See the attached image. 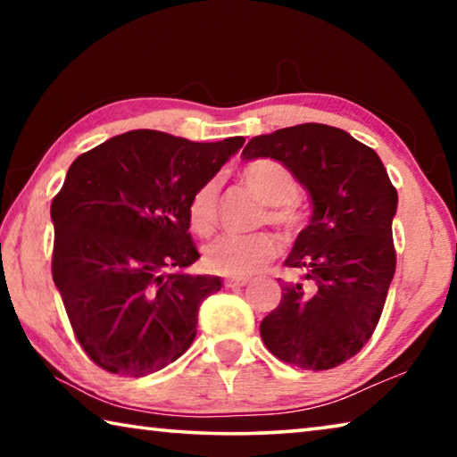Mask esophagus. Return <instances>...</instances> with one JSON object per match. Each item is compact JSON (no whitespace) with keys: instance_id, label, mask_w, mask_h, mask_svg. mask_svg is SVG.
Listing matches in <instances>:
<instances>
[{"instance_id":"esophagus-1","label":"esophagus","mask_w":457,"mask_h":457,"mask_svg":"<svg viewBox=\"0 0 457 457\" xmlns=\"http://www.w3.org/2000/svg\"><path fill=\"white\" fill-rule=\"evenodd\" d=\"M245 284H247V280H244V278H228V280L223 282L226 288H244Z\"/></svg>"}]
</instances>
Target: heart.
I'll list each match as a JSON object with an SVG mask.
<instances>
[{
    "label": "heart",
    "instance_id": "obj_1",
    "mask_svg": "<svg viewBox=\"0 0 457 457\" xmlns=\"http://www.w3.org/2000/svg\"><path fill=\"white\" fill-rule=\"evenodd\" d=\"M242 183L266 204V220L282 234L292 236L300 223V213L292 201L298 195L296 177L286 165L272 159H258L242 169ZM220 181L201 185L189 201V226L197 236H210L218 226ZM280 252V242L270 231L247 236H221L205 245L204 266L207 272L229 278L260 274Z\"/></svg>",
    "mask_w": 457,
    "mask_h": 457
}]
</instances>
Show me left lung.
<instances>
[{
    "mask_svg": "<svg viewBox=\"0 0 457 457\" xmlns=\"http://www.w3.org/2000/svg\"><path fill=\"white\" fill-rule=\"evenodd\" d=\"M245 161H280L311 193L312 218L284 266L282 300L260 324L268 351L288 365L327 370L375 332L395 274L397 189L378 154L346 130L304 125L253 137Z\"/></svg>",
    "mask_w": 457,
    "mask_h": 457,
    "instance_id": "obj_1",
    "label": "left lung"
}]
</instances>
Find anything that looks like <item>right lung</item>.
Here are the masks:
<instances>
[{
  "label": "right lung",
  "instance_id": "obj_1",
  "mask_svg": "<svg viewBox=\"0 0 457 457\" xmlns=\"http://www.w3.org/2000/svg\"><path fill=\"white\" fill-rule=\"evenodd\" d=\"M244 137L193 143L130 130L80 154L52 201V276L84 353L108 373L145 377L189 349L218 276L199 258L187 207Z\"/></svg>",
  "mask_w": 457,
  "mask_h": 457
}]
</instances>
